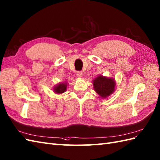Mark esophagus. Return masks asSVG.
<instances>
[{
	"label": "esophagus",
	"mask_w": 160,
	"mask_h": 160,
	"mask_svg": "<svg viewBox=\"0 0 160 160\" xmlns=\"http://www.w3.org/2000/svg\"><path fill=\"white\" fill-rule=\"evenodd\" d=\"M76 75H77V77L78 78H81L82 76V73L81 72H78L76 73Z\"/></svg>",
	"instance_id": "1"
}]
</instances>
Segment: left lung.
Wrapping results in <instances>:
<instances>
[{"mask_svg":"<svg viewBox=\"0 0 160 160\" xmlns=\"http://www.w3.org/2000/svg\"><path fill=\"white\" fill-rule=\"evenodd\" d=\"M94 91L102 99H106L112 95L116 88V81L112 78L99 75L92 80Z\"/></svg>","mask_w":160,"mask_h":160,"instance_id":"obj_1","label":"left lung"}]
</instances>
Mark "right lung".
<instances>
[{"instance_id":"1","label":"right lung","mask_w":160,"mask_h":160,"mask_svg":"<svg viewBox=\"0 0 160 160\" xmlns=\"http://www.w3.org/2000/svg\"><path fill=\"white\" fill-rule=\"evenodd\" d=\"M68 82H59L57 84L54 85L53 91L56 94H62L67 91L68 87Z\"/></svg>"}]
</instances>
